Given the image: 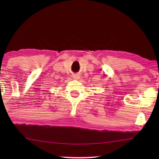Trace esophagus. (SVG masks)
<instances>
[{
	"label": "esophagus",
	"mask_w": 159,
	"mask_h": 159,
	"mask_svg": "<svg viewBox=\"0 0 159 159\" xmlns=\"http://www.w3.org/2000/svg\"><path fill=\"white\" fill-rule=\"evenodd\" d=\"M73 77H74V78H75V79H79V78H80V76L79 75H74L73 76Z\"/></svg>",
	"instance_id": "esophagus-1"
}]
</instances>
